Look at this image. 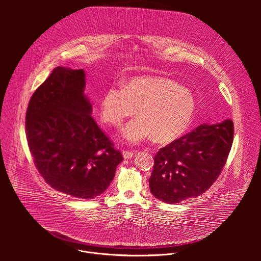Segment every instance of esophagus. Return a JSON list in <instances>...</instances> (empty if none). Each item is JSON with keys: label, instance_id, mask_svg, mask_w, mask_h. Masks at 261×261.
<instances>
[{"label": "esophagus", "instance_id": "esophagus-1", "mask_svg": "<svg viewBox=\"0 0 261 261\" xmlns=\"http://www.w3.org/2000/svg\"><path fill=\"white\" fill-rule=\"evenodd\" d=\"M122 155H123V158H124L125 160L130 159V158L134 156V151H130V150H123V151H122Z\"/></svg>", "mask_w": 261, "mask_h": 261}]
</instances>
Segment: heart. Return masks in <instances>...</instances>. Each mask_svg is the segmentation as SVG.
<instances>
[{
    "mask_svg": "<svg viewBox=\"0 0 261 261\" xmlns=\"http://www.w3.org/2000/svg\"><path fill=\"white\" fill-rule=\"evenodd\" d=\"M197 109L192 91L176 81L160 76L133 77L122 88L112 86L99 100L103 122L118 126L136 111L139 115L122 127L121 135L132 145L153 138L170 144L189 128Z\"/></svg>",
    "mask_w": 261,
    "mask_h": 261,
    "instance_id": "heart-1",
    "label": "heart"
}]
</instances>
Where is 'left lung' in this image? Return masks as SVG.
Wrapping results in <instances>:
<instances>
[{
  "instance_id": "8db88e82",
  "label": "left lung",
  "mask_w": 261,
  "mask_h": 261,
  "mask_svg": "<svg viewBox=\"0 0 261 261\" xmlns=\"http://www.w3.org/2000/svg\"><path fill=\"white\" fill-rule=\"evenodd\" d=\"M233 135L231 119L204 123L160 149L149 180L151 194L174 204L205 193L222 172Z\"/></svg>"
}]
</instances>
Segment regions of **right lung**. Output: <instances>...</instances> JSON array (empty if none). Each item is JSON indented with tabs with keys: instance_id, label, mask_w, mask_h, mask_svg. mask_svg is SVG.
Segmentation results:
<instances>
[{
	"instance_id": "obj_1",
	"label": "right lung",
	"mask_w": 261,
	"mask_h": 261,
	"mask_svg": "<svg viewBox=\"0 0 261 261\" xmlns=\"http://www.w3.org/2000/svg\"><path fill=\"white\" fill-rule=\"evenodd\" d=\"M84 87L83 69L56 67L29 101L26 137L48 185L75 198L93 199L110 186L123 158L91 116Z\"/></svg>"
}]
</instances>
